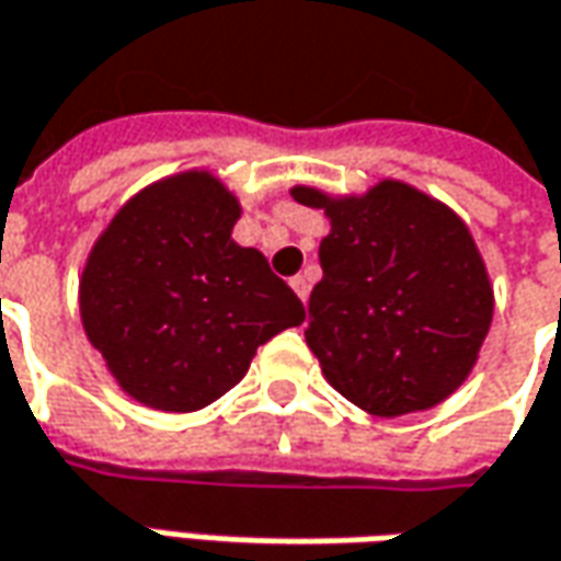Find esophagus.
<instances>
[{
    "mask_svg": "<svg viewBox=\"0 0 561 561\" xmlns=\"http://www.w3.org/2000/svg\"><path fill=\"white\" fill-rule=\"evenodd\" d=\"M291 288H295V295H298L300 300L310 298V279H307V276H295V279H291Z\"/></svg>",
    "mask_w": 561,
    "mask_h": 561,
    "instance_id": "esophagus-1",
    "label": "esophagus"
}]
</instances>
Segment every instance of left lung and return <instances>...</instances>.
Instances as JSON below:
<instances>
[{
  "label": "left lung",
  "mask_w": 561,
  "mask_h": 561,
  "mask_svg": "<svg viewBox=\"0 0 561 561\" xmlns=\"http://www.w3.org/2000/svg\"><path fill=\"white\" fill-rule=\"evenodd\" d=\"M291 195L332 222L304 332L329 385L381 419L447 400L472 373L493 319L469 226L397 180L366 195L335 198L310 185Z\"/></svg>",
  "instance_id": "left-lung-1"
}]
</instances>
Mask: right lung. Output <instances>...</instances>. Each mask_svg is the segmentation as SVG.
Returning a JSON list of instances; mask_svg holds the SVG:
<instances>
[{
  "label": "right lung",
  "mask_w": 561,
  "mask_h": 561,
  "mask_svg": "<svg viewBox=\"0 0 561 561\" xmlns=\"http://www.w3.org/2000/svg\"><path fill=\"white\" fill-rule=\"evenodd\" d=\"M239 198L207 170L146 185L89 251L80 319L126 394L195 413L236 388L304 304L257 248L232 242Z\"/></svg>",
  "instance_id": "right-lung-1"
}]
</instances>
